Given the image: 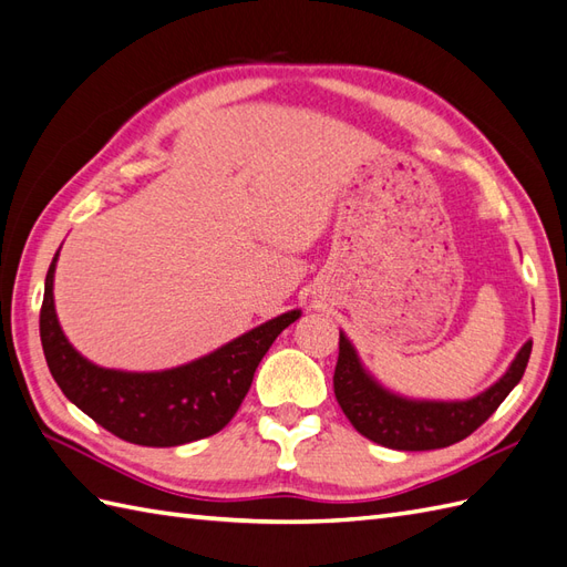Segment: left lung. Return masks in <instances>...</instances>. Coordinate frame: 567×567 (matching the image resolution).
<instances>
[{
	"mask_svg": "<svg viewBox=\"0 0 567 567\" xmlns=\"http://www.w3.org/2000/svg\"><path fill=\"white\" fill-rule=\"evenodd\" d=\"M532 339L491 388L468 399H419L399 394L372 375L347 331H339L334 394L358 433L390 450H440L472 435L517 388L529 363Z\"/></svg>",
	"mask_w": 567,
	"mask_h": 567,
	"instance_id": "obj_1",
	"label": "left lung"
}]
</instances>
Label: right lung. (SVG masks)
Masks as SVG:
<instances>
[{
	"label": "right lung",
	"mask_w": 567,
	"mask_h": 567,
	"mask_svg": "<svg viewBox=\"0 0 567 567\" xmlns=\"http://www.w3.org/2000/svg\"><path fill=\"white\" fill-rule=\"evenodd\" d=\"M54 252L40 308V341L64 396L105 431L144 447H175L218 433L240 409L274 339L302 315L288 310L185 365L151 372L101 368L81 355L54 310Z\"/></svg>",
	"instance_id": "obj_1"
}]
</instances>
